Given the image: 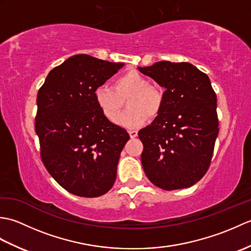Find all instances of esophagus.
Masks as SVG:
<instances>
[{
    "label": "esophagus",
    "instance_id": "1",
    "mask_svg": "<svg viewBox=\"0 0 251 251\" xmlns=\"http://www.w3.org/2000/svg\"><path fill=\"white\" fill-rule=\"evenodd\" d=\"M128 134H129L130 138L134 139V138H136L138 136V131L137 130H128Z\"/></svg>",
    "mask_w": 251,
    "mask_h": 251
}]
</instances>
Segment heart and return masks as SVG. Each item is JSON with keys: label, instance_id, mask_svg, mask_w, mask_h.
<instances>
[{"label": "heart", "instance_id": "1", "mask_svg": "<svg viewBox=\"0 0 251 251\" xmlns=\"http://www.w3.org/2000/svg\"><path fill=\"white\" fill-rule=\"evenodd\" d=\"M96 104L101 114L110 122H115L126 100L128 109L117 120V124L127 128H137L145 124L148 116L155 117L162 110V90L149 84V79L137 71H128L116 76L112 83L100 85L94 92Z\"/></svg>", "mask_w": 251, "mask_h": 251}]
</instances>
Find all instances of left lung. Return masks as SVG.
Here are the masks:
<instances>
[{
	"mask_svg": "<svg viewBox=\"0 0 251 251\" xmlns=\"http://www.w3.org/2000/svg\"><path fill=\"white\" fill-rule=\"evenodd\" d=\"M138 69L165 87L161 112L138 132L143 170L163 190L190 188L209 168L219 132L210 79L189 62L158 61Z\"/></svg>",
	"mask_w": 251,
	"mask_h": 251,
	"instance_id": "obj_1",
	"label": "left lung"
}]
</instances>
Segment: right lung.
Returning <instances> with one entry per match:
<instances>
[{
    "label": "right lung",
    "instance_id": "add662e5",
    "mask_svg": "<svg viewBox=\"0 0 251 251\" xmlns=\"http://www.w3.org/2000/svg\"><path fill=\"white\" fill-rule=\"evenodd\" d=\"M123 67L88 55L72 56L52 69L37 93L41 159L51 177L74 195L98 197L114 184L129 135L101 114L94 92Z\"/></svg>",
    "mask_w": 251,
    "mask_h": 251
}]
</instances>
